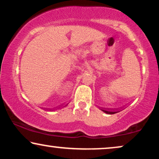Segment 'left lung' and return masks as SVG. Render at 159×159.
<instances>
[{
  "label": "left lung",
  "instance_id": "obj_1",
  "mask_svg": "<svg viewBox=\"0 0 159 159\" xmlns=\"http://www.w3.org/2000/svg\"><path fill=\"white\" fill-rule=\"evenodd\" d=\"M103 112H105L106 114H116V113L119 112L117 111H106V110H102Z\"/></svg>",
  "mask_w": 159,
  "mask_h": 159
}]
</instances>
